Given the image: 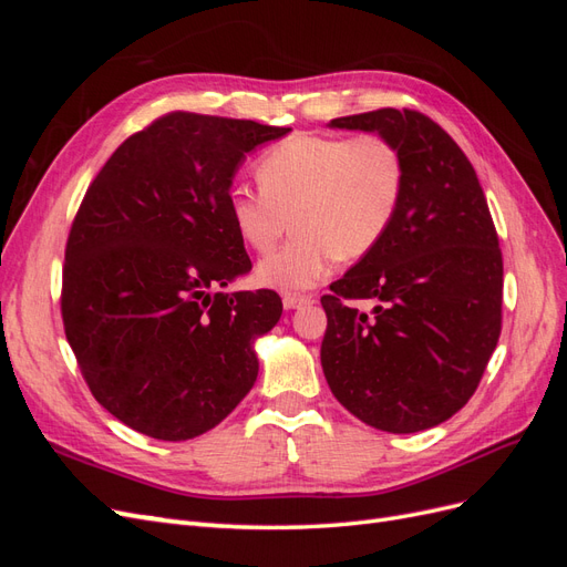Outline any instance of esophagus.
Instances as JSON below:
<instances>
[{"label":"esophagus","instance_id":"esophagus-1","mask_svg":"<svg viewBox=\"0 0 567 567\" xmlns=\"http://www.w3.org/2000/svg\"><path fill=\"white\" fill-rule=\"evenodd\" d=\"M312 302H315L312 296H284L286 310H302V307L312 305Z\"/></svg>","mask_w":567,"mask_h":567}]
</instances>
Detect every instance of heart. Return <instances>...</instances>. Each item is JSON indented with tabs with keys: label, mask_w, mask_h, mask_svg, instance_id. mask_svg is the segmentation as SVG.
<instances>
[{
	"label": "heart",
	"mask_w": 567,
	"mask_h": 567,
	"mask_svg": "<svg viewBox=\"0 0 567 567\" xmlns=\"http://www.w3.org/2000/svg\"><path fill=\"white\" fill-rule=\"evenodd\" d=\"M260 188L234 184L227 215L236 236L267 252L293 217V241L267 255L255 279L279 293H302L329 277L340 257L379 248L404 198V161L379 134H293L255 165Z\"/></svg>",
	"instance_id": "obj_1"
}]
</instances>
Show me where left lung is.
<instances>
[{
	"label": "left lung",
	"instance_id": "obj_1",
	"mask_svg": "<svg viewBox=\"0 0 567 567\" xmlns=\"http://www.w3.org/2000/svg\"><path fill=\"white\" fill-rule=\"evenodd\" d=\"M329 127L375 132L398 146L406 184L379 248L321 298V369L359 421L419 433L473 398L499 340V238L471 161L431 117L381 109ZM348 299H375L374 317Z\"/></svg>",
	"mask_w": 567,
	"mask_h": 567
}]
</instances>
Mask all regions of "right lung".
I'll use <instances>...</instances> for the list:
<instances>
[{"instance_id":"obj_1","label":"right lung","mask_w":567,"mask_h":567,"mask_svg":"<svg viewBox=\"0 0 567 567\" xmlns=\"http://www.w3.org/2000/svg\"><path fill=\"white\" fill-rule=\"evenodd\" d=\"M290 127L169 113L132 134L84 194L65 246V338L96 402L132 431L192 440L257 381L274 290H234L250 257L227 215L238 167Z\"/></svg>"}]
</instances>
